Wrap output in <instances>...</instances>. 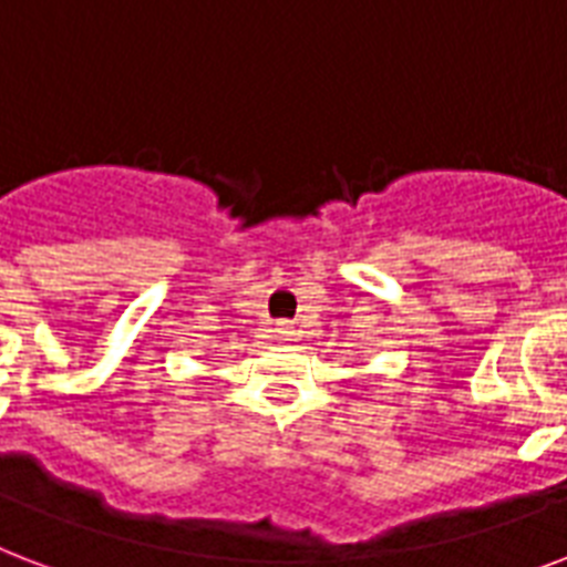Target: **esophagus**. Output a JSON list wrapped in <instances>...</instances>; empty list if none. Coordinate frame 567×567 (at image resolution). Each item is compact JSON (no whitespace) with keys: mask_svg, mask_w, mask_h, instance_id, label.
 I'll use <instances>...</instances> for the list:
<instances>
[{"mask_svg":"<svg viewBox=\"0 0 567 567\" xmlns=\"http://www.w3.org/2000/svg\"><path fill=\"white\" fill-rule=\"evenodd\" d=\"M276 332H279V336H282V339H288V341H291L293 339V336H297V330H293V327H291V323H276Z\"/></svg>","mask_w":567,"mask_h":567,"instance_id":"34e87169","label":"esophagus"}]
</instances>
